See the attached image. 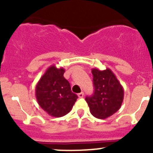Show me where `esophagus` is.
<instances>
[{
    "label": "esophagus",
    "instance_id": "esophagus-1",
    "mask_svg": "<svg viewBox=\"0 0 153 153\" xmlns=\"http://www.w3.org/2000/svg\"><path fill=\"white\" fill-rule=\"evenodd\" d=\"M78 98H83V97H84V93L83 92H80V93H78Z\"/></svg>",
    "mask_w": 153,
    "mask_h": 153
}]
</instances>
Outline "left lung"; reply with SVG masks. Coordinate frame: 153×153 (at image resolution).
Returning <instances> with one entry per match:
<instances>
[{"instance_id": "8db88e82", "label": "left lung", "mask_w": 153, "mask_h": 153, "mask_svg": "<svg viewBox=\"0 0 153 153\" xmlns=\"http://www.w3.org/2000/svg\"><path fill=\"white\" fill-rule=\"evenodd\" d=\"M95 92L86 97L90 112L95 118L104 119L121 108L124 100V88L110 69H92Z\"/></svg>"}]
</instances>
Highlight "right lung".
<instances>
[{"label": "right lung", "instance_id": "obj_1", "mask_svg": "<svg viewBox=\"0 0 153 153\" xmlns=\"http://www.w3.org/2000/svg\"><path fill=\"white\" fill-rule=\"evenodd\" d=\"M65 69L49 67L35 87V95L40 106L53 117L69 113L78 96L72 92L69 81L64 77Z\"/></svg>", "mask_w": 153, "mask_h": 153}]
</instances>
